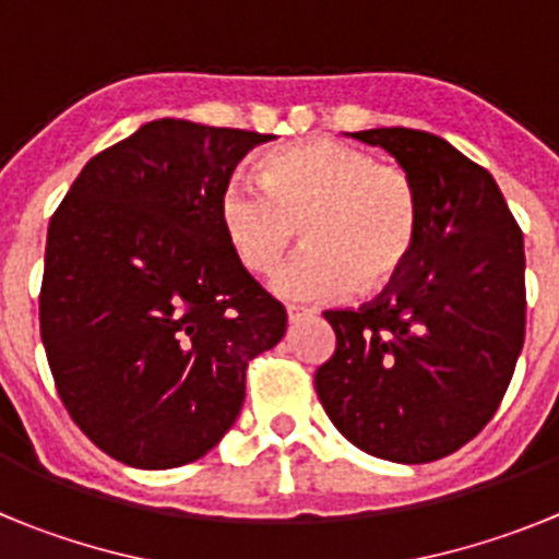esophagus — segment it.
<instances>
[{
  "label": "esophagus",
  "mask_w": 559,
  "mask_h": 559,
  "mask_svg": "<svg viewBox=\"0 0 559 559\" xmlns=\"http://www.w3.org/2000/svg\"><path fill=\"white\" fill-rule=\"evenodd\" d=\"M310 313H313V310L302 308V305H288V322L290 324L299 322V319H305V316H310Z\"/></svg>",
  "instance_id": "1"
}]
</instances>
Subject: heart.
I'll use <instances>...</instances> for the list:
<instances>
[{
	"instance_id": "obj_1",
	"label": "heart",
	"mask_w": 559,
	"mask_h": 559,
	"mask_svg": "<svg viewBox=\"0 0 559 559\" xmlns=\"http://www.w3.org/2000/svg\"><path fill=\"white\" fill-rule=\"evenodd\" d=\"M218 215L251 274H271L283 263L302 226L308 249L274 280L276 294L299 302L383 288L406 269L419 231L412 176L328 136L263 156L257 185L235 179L224 187Z\"/></svg>"
}]
</instances>
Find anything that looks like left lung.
Segmentation results:
<instances>
[{
	"label": "left lung",
	"instance_id": "8db88e82",
	"mask_svg": "<svg viewBox=\"0 0 559 559\" xmlns=\"http://www.w3.org/2000/svg\"><path fill=\"white\" fill-rule=\"evenodd\" d=\"M412 176L419 231L406 269L372 302L324 310L335 353L316 394L344 437L378 459L426 464L492 419L526 333L523 231L496 179L442 136L353 133Z\"/></svg>",
	"mask_w": 559,
	"mask_h": 559
}]
</instances>
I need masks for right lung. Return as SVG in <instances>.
I'll return each mask as SVG.
<instances>
[{"label":"right lung","instance_id":"1","mask_svg":"<svg viewBox=\"0 0 559 559\" xmlns=\"http://www.w3.org/2000/svg\"><path fill=\"white\" fill-rule=\"evenodd\" d=\"M269 140L153 120L92 156L52 212L44 349L69 417L117 462L204 456L240 414L249 360L285 335L218 215L237 162Z\"/></svg>","mask_w":559,"mask_h":559}]
</instances>
